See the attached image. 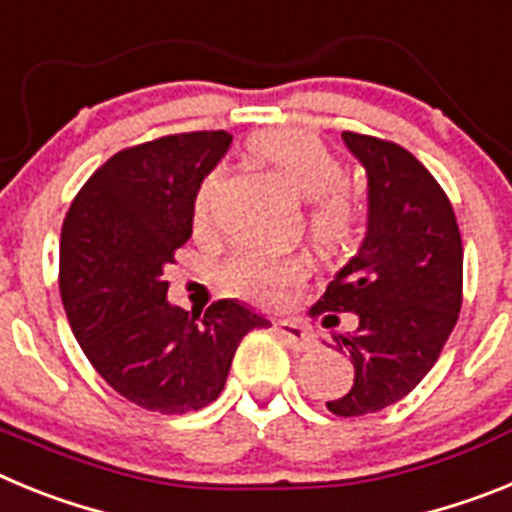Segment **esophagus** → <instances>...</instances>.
Instances as JSON below:
<instances>
[{"label": "esophagus", "instance_id": "esophagus-1", "mask_svg": "<svg viewBox=\"0 0 512 512\" xmlns=\"http://www.w3.org/2000/svg\"><path fill=\"white\" fill-rule=\"evenodd\" d=\"M275 332L286 340V345L296 353H306V350L317 348V337L314 332L306 327L304 322H296V319H281L275 322Z\"/></svg>", "mask_w": 512, "mask_h": 512}]
</instances>
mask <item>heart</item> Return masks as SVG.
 I'll list each match as a JSON object with an SVG mask.
<instances>
[{
    "instance_id": "obj_1",
    "label": "heart",
    "mask_w": 512,
    "mask_h": 512,
    "mask_svg": "<svg viewBox=\"0 0 512 512\" xmlns=\"http://www.w3.org/2000/svg\"><path fill=\"white\" fill-rule=\"evenodd\" d=\"M255 157L270 164L293 193L309 198L306 231L319 252L335 255L358 242L363 229V203L345 182V167L317 133L304 128H270L252 136ZM221 170H211L195 195V224H206ZM231 288L252 301L275 304L306 278V265L296 255L239 250L224 265Z\"/></svg>"
}]
</instances>
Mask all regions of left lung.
<instances>
[{
  "mask_svg": "<svg viewBox=\"0 0 512 512\" xmlns=\"http://www.w3.org/2000/svg\"><path fill=\"white\" fill-rule=\"evenodd\" d=\"M342 139L366 167L368 234L309 314L324 327L355 314L353 332L332 335L355 381L327 410L358 417L407 397L435 366L464 301V247L446 190L412 151L368 133Z\"/></svg>",
  "mask_w": 512,
  "mask_h": 512,
  "instance_id": "obj_1",
  "label": "left lung"
}]
</instances>
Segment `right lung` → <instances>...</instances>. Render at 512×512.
I'll return each instance as SVG.
<instances>
[{"mask_svg":"<svg viewBox=\"0 0 512 512\" xmlns=\"http://www.w3.org/2000/svg\"><path fill=\"white\" fill-rule=\"evenodd\" d=\"M226 131H190L128 146L74 195L61 226L59 288L87 361L121 397L162 415L219 397L239 342L268 319L237 301L203 317L167 304L164 270L193 234L203 177Z\"/></svg>","mask_w":512,"mask_h":512,"instance_id":"1","label":"right lung"}]
</instances>
